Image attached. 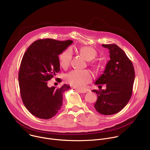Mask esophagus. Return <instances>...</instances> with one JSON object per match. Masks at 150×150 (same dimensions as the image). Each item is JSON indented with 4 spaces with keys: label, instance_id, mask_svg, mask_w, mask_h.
I'll return each mask as SVG.
<instances>
[{
    "label": "esophagus",
    "instance_id": "esophagus-1",
    "mask_svg": "<svg viewBox=\"0 0 150 150\" xmlns=\"http://www.w3.org/2000/svg\"><path fill=\"white\" fill-rule=\"evenodd\" d=\"M75 90L77 92L80 93H85L87 92V91H84V90H80V89H77V88H75Z\"/></svg>",
    "mask_w": 150,
    "mask_h": 150
}]
</instances>
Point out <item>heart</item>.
Returning a JSON list of instances; mask_svg holds the SVG:
<instances>
[{
  "label": "heart",
  "instance_id": "1",
  "mask_svg": "<svg viewBox=\"0 0 150 150\" xmlns=\"http://www.w3.org/2000/svg\"><path fill=\"white\" fill-rule=\"evenodd\" d=\"M80 52L82 56L88 61H91L97 56V51L90 47H83L80 49ZM73 51L69 48L64 51L59 55L60 64L63 67H67L71 61ZM66 80L68 83L77 88H83L92 80V74L88 70H75L66 76Z\"/></svg>",
  "mask_w": 150,
  "mask_h": 150
}]
</instances>
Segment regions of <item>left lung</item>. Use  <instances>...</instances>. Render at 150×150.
<instances>
[{
	"label": "left lung",
	"instance_id": "8db88e82",
	"mask_svg": "<svg viewBox=\"0 0 150 150\" xmlns=\"http://www.w3.org/2000/svg\"><path fill=\"white\" fill-rule=\"evenodd\" d=\"M102 45L109 49L110 59L95 83L99 86L106 84V88L92 91L98 96L94 107L99 113L110 115L121 111L130 100L135 71L132 62L120 47L115 44Z\"/></svg>",
	"mask_w": 150,
	"mask_h": 150
}]
</instances>
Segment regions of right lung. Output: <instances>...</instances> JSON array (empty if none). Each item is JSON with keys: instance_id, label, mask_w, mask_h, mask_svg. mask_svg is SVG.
Here are the masks:
<instances>
[{"instance_id": "1", "label": "right lung", "mask_w": 150, "mask_h": 150, "mask_svg": "<svg viewBox=\"0 0 150 150\" xmlns=\"http://www.w3.org/2000/svg\"><path fill=\"white\" fill-rule=\"evenodd\" d=\"M73 42L40 39L28 48L22 57L18 74L21 96L26 108L38 118L52 117L63 105V93L70 86L48 87L47 81L59 71L58 55Z\"/></svg>"}]
</instances>
